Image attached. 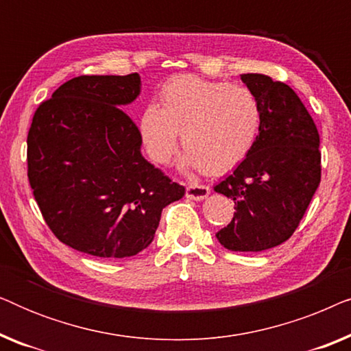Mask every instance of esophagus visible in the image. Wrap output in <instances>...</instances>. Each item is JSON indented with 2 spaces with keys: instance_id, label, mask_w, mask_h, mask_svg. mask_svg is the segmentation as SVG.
<instances>
[{
  "instance_id": "34e87169",
  "label": "esophagus",
  "mask_w": 351,
  "mask_h": 351,
  "mask_svg": "<svg viewBox=\"0 0 351 351\" xmlns=\"http://www.w3.org/2000/svg\"><path fill=\"white\" fill-rule=\"evenodd\" d=\"M210 193V189L208 185H198V184H193V185H189L186 186V193L185 196L189 199H195V201H201L204 198H208Z\"/></svg>"
}]
</instances>
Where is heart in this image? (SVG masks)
I'll return each instance as SVG.
<instances>
[{"instance_id":"b5f03b06","label":"heart","mask_w":351,"mask_h":351,"mask_svg":"<svg viewBox=\"0 0 351 351\" xmlns=\"http://www.w3.org/2000/svg\"><path fill=\"white\" fill-rule=\"evenodd\" d=\"M161 107L150 104L138 119L148 156L165 165L180 132L185 167L222 174L251 153L261 129V104L243 84L184 75L162 86Z\"/></svg>"}]
</instances>
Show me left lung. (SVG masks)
Segmentation results:
<instances>
[{
  "label": "left lung",
  "instance_id": "obj_1",
  "mask_svg": "<svg viewBox=\"0 0 351 351\" xmlns=\"http://www.w3.org/2000/svg\"><path fill=\"white\" fill-rule=\"evenodd\" d=\"M241 80L261 104V129L251 153L214 186L234 201L232 222L215 237L230 251L261 252L292 237L318 189L319 134L289 86L261 73Z\"/></svg>",
  "mask_w": 351,
  "mask_h": 351
}]
</instances>
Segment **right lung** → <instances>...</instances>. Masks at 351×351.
Returning <instances> with one entry per match:
<instances>
[{
	"label": "right lung",
	"mask_w": 351,
	"mask_h": 351,
	"mask_svg": "<svg viewBox=\"0 0 351 351\" xmlns=\"http://www.w3.org/2000/svg\"><path fill=\"white\" fill-rule=\"evenodd\" d=\"M141 86L138 73L76 76L33 114V195L52 233L89 256H136L155 238L161 210L185 195L142 156L141 131L121 110Z\"/></svg>",
	"instance_id": "right-lung-1"
}]
</instances>
